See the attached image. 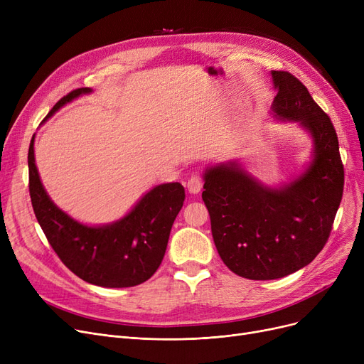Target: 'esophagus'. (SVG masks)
<instances>
[{"instance_id": "34e87169", "label": "esophagus", "mask_w": 364, "mask_h": 364, "mask_svg": "<svg viewBox=\"0 0 364 364\" xmlns=\"http://www.w3.org/2000/svg\"><path fill=\"white\" fill-rule=\"evenodd\" d=\"M203 187V180L200 176H192L187 181V188L190 193H199Z\"/></svg>"}]
</instances>
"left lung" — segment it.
I'll return each mask as SVG.
<instances>
[{
    "instance_id": "left-lung-1",
    "label": "left lung",
    "mask_w": 364,
    "mask_h": 364,
    "mask_svg": "<svg viewBox=\"0 0 364 364\" xmlns=\"http://www.w3.org/2000/svg\"><path fill=\"white\" fill-rule=\"evenodd\" d=\"M273 109L299 122L314 140V159L282 188L251 178L236 162L205 172L202 199L223 262L235 274L273 280L310 264L326 245L343 192V165L335 127L296 76L273 70Z\"/></svg>"
}]
</instances>
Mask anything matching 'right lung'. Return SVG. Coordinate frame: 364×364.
<instances>
[{"label":"right lung","mask_w":364,"mask_h":364,"mask_svg":"<svg viewBox=\"0 0 364 364\" xmlns=\"http://www.w3.org/2000/svg\"><path fill=\"white\" fill-rule=\"evenodd\" d=\"M90 88L66 94L47 114ZM29 195L35 217L60 261L80 279L103 288H131L149 280L164 259L171 227L184 202V187L168 183L151 188L122 220L88 227L57 208L41 184L33 158L28 153Z\"/></svg>","instance_id":"obj_1"}]
</instances>
